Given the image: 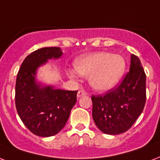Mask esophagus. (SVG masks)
I'll return each instance as SVG.
<instances>
[{
	"label": "esophagus",
	"instance_id": "34e87169",
	"mask_svg": "<svg viewBox=\"0 0 160 160\" xmlns=\"http://www.w3.org/2000/svg\"><path fill=\"white\" fill-rule=\"evenodd\" d=\"M85 95H86V92H85V91H79L77 93V97L78 98H80V97H81V96H85Z\"/></svg>",
	"mask_w": 160,
	"mask_h": 160
}]
</instances>
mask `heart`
I'll return each mask as SVG.
<instances>
[{
  "mask_svg": "<svg viewBox=\"0 0 160 160\" xmlns=\"http://www.w3.org/2000/svg\"><path fill=\"white\" fill-rule=\"evenodd\" d=\"M74 67L81 75L89 77V83L94 90L107 91L115 87L126 69V61L122 56L109 52H96L76 58ZM71 79L77 77L75 70L69 69Z\"/></svg>",
  "mask_w": 160,
  "mask_h": 160,
  "instance_id": "b5f03b06",
  "label": "heart"
}]
</instances>
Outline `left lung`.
I'll use <instances>...</instances> for the list:
<instances>
[{"label": "left lung", "mask_w": 160, "mask_h": 160, "mask_svg": "<svg viewBox=\"0 0 160 160\" xmlns=\"http://www.w3.org/2000/svg\"><path fill=\"white\" fill-rule=\"evenodd\" d=\"M91 101L93 120L102 132L117 135L128 131L146 102V75L139 58L131 54L129 72L120 85L103 96H92Z\"/></svg>", "instance_id": "1"}]
</instances>
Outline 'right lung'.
Wrapping results in <instances>:
<instances>
[{"label":"right lung","instance_id":"add662e5","mask_svg":"<svg viewBox=\"0 0 160 160\" xmlns=\"http://www.w3.org/2000/svg\"><path fill=\"white\" fill-rule=\"evenodd\" d=\"M60 48H42L27 56L16 81V108L24 125L33 134L51 137L63 129L77 102V91L56 89L38 80L40 67L61 58Z\"/></svg>","mask_w":160,"mask_h":160}]
</instances>
